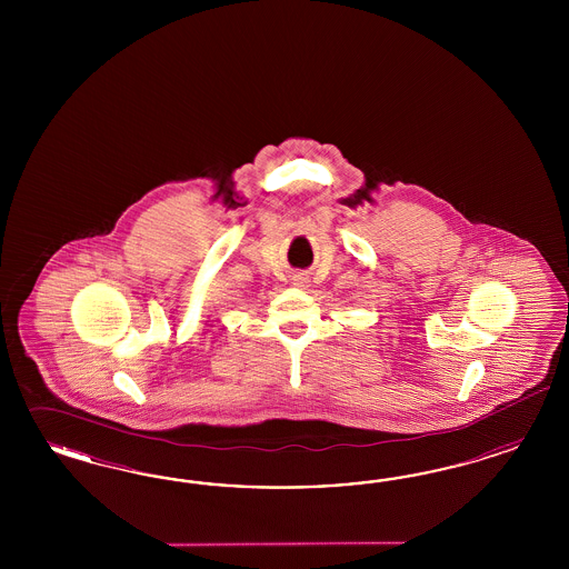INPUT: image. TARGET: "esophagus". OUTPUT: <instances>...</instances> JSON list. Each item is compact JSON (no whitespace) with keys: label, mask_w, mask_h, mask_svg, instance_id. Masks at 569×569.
I'll return each mask as SVG.
<instances>
[{"label":"esophagus","mask_w":569,"mask_h":569,"mask_svg":"<svg viewBox=\"0 0 569 569\" xmlns=\"http://www.w3.org/2000/svg\"><path fill=\"white\" fill-rule=\"evenodd\" d=\"M293 286H298V288H309V277H307V276L293 277Z\"/></svg>","instance_id":"obj_1"}]
</instances>
